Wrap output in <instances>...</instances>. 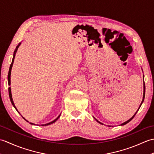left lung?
Returning a JSON list of instances; mask_svg holds the SVG:
<instances>
[{
	"label": "left lung",
	"instance_id": "1",
	"mask_svg": "<svg viewBox=\"0 0 154 154\" xmlns=\"http://www.w3.org/2000/svg\"><path fill=\"white\" fill-rule=\"evenodd\" d=\"M145 89H146V87H145V84H143V100H142V103H141V104H140V107H139V109H138V110L140 109V106H141V105H142V103L143 102V100H144V97H145ZM138 110H137V112L135 113V114H134V115L132 118H131V119H130V120H128V121H126V122H124V123H122V124H121V125H124V124H127V123H128L129 122H130V120H132L133 119H134V117L135 116V115H136V113L137 112H138ZM96 120V119H95ZM97 121V122H99V123H100V124H103V123H101V122H99V121H98L97 120H96Z\"/></svg>",
	"mask_w": 154,
	"mask_h": 154
}]
</instances>
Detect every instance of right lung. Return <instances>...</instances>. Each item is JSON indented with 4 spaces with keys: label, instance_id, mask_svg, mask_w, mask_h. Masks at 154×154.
<instances>
[{
    "label": "right lung",
    "instance_id": "right-lung-1",
    "mask_svg": "<svg viewBox=\"0 0 154 154\" xmlns=\"http://www.w3.org/2000/svg\"><path fill=\"white\" fill-rule=\"evenodd\" d=\"M20 44H18V45H17V47H16V49L15 50V51H14V56H13V58H12V63H11V66H10V68H9V71H8V85L10 86L11 85V69H12V65H13V63H14V57H15V54H16V51H17V49H18V48L19 47V45H20ZM8 93H9V97H10V99H11V103H12V104L13 105V106H14V108H15V109L18 111V110L16 109V106H15V105H14V102H13V100H12V94H11V87H8ZM60 115L58 116V117L56 119H55L54 121H52V122H49V123H48V124H42V126H48V125H50V124H53L54 122H55V121H56L59 118H60ZM23 119H24V120H26L24 118H23ZM27 121V120H26ZM28 122V121H27ZM31 124H34L33 123H30Z\"/></svg>",
    "mask_w": 154,
    "mask_h": 154
}]
</instances>
